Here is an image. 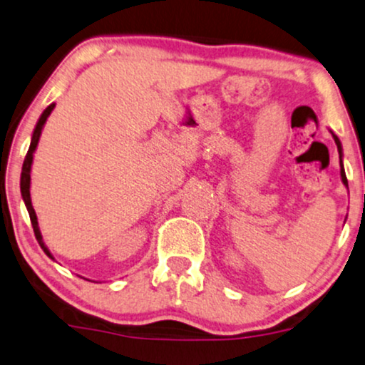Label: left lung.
<instances>
[{
  "label": "left lung",
  "mask_w": 365,
  "mask_h": 365,
  "mask_svg": "<svg viewBox=\"0 0 365 365\" xmlns=\"http://www.w3.org/2000/svg\"><path fill=\"white\" fill-rule=\"evenodd\" d=\"M334 138H335V143H336V147H339V152H341L340 140H339V138H336V135H334ZM341 181H344L345 186H347V175H345V170H344V168H341Z\"/></svg>",
  "instance_id": "left-lung-1"
}]
</instances>
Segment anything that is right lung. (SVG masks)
I'll list each match as a JSON object with an SVG mask.
<instances>
[{
    "label": "right lung",
    "instance_id": "1",
    "mask_svg": "<svg viewBox=\"0 0 365 365\" xmlns=\"http://www.w3.org/2000/svg\"><path fill=\"white\" fill-rule=\"evenodd\" d=\"M53 106H56V105H51V106L45 108V111L42 113V116H40L37 127H35V130H34V135H31L30 148H29V152H26V157H25V160H24V168H21V181H20L21 196H24V201H25V205H26V210H29L30 222H31V227H34L35 238H37L40 247H42L43 252L48 255V257H52V255H51V252L47 250V247H45L43 242H42V235H40L38 223H37V215H35V210H34V206H31V200H30V169H31V160H34V152H35V148H37L40 133H42L43 123H45V121H47V116L51 115V111L53 110Z\"/></svg>",
    "mask_w": 365,
    "mask_h": 365
}]
</instances>
